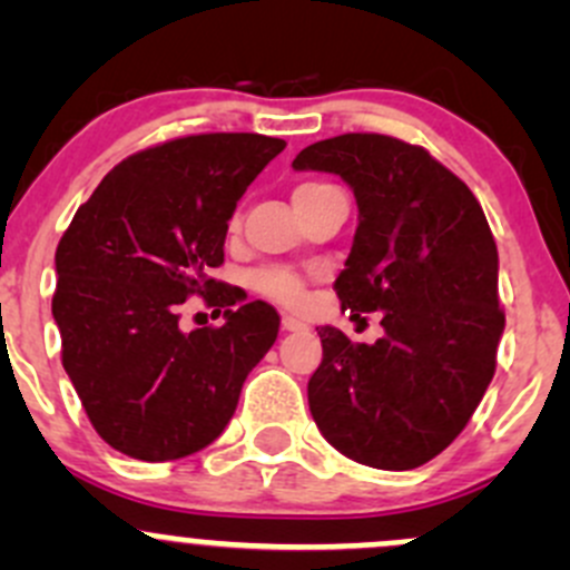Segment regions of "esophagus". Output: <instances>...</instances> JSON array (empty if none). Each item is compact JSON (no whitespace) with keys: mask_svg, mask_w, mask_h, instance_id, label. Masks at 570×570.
<instances>
[{"mask_svg":"<svg viewBox=\"0 0 570 570\" xmlns=\"http://www.w3.org/2000/svg\"><path fill=\"white\" fill-rule=\"evenodd\" d=\"M281 325H284V331H289V333H301V331H308L306 327V322H301L297 317H284L281 320Z\"/></svg>","mask_w":570,"mask_h":570,"instance_id":"esophagus-1","label":"esophagus"}]
</instances>
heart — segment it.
<instances>
[{
	"instance_id": "b5f03b06",
	"label": "heart",
	"mask_w": 570,
	"mask_h": 570,
	"mask_svg": "<svg viewBox=\"0 0 570 570\" xmlns=\"http://www.w3.org/2000/svg\"><path fill=\"white\" fill-rule=\"evenodd\" d=\"M320 187V184H301L295 189V195L308 193V189ZM250 286L258 292V295L269 297V301L281 303V306H301L303 301V281L301 275H295L286 267H264L256 269L250 275Z\"/></svg>"
}]
</instances>
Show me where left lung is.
<instances>
[{
    "instance_id": "left-lung-1",
    "label": "left lung",
    "mask_w": 570,
    "mask_h": 570,
    "mask_svg": "<svg viewBox=\"0 0 570 570\" xmlns=\"http://www.w3.org/2000/svg\"><path fill=\"white\" fill-rule=\"evenodd\" d=\"M292 168L350 184L358 228L333 289L353 317L383 312L375 344L320 327L314 422L353 461L416 469L461 435L497 370L504 314L482 206L424 148L389 135L320 140Z\"/></svg>"
}]
</instances>
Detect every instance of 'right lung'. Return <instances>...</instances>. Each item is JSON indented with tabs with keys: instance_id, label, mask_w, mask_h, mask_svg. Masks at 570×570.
I'll use <instances>...</instances> for the list:
<instances>
[{
	"instance_id": "add662e5",
	"label": "right lung",
	"mask_w": 570,
	"mask_h": 570,
	"mask_svg": "<svg viewBox=\"0 0 570 570\" xmlns=\"http://www.w3.org/2000/svg\"><path fill=\"white\" fill-rule=\"evenodd\" d=\"M248 131L193 135L131 154L101 178L55 253L51 314L62 366L96 433L137 461L209 446L237 411L281 317L209 278L250 181L284 151ZM189 294L224 308L220 328L177 327Z\"/></svg>"
}]
</instances>
